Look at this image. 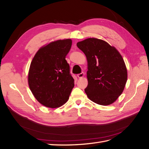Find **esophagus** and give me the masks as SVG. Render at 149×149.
Wrapping results in <instances>:
<instances>
[{
    "instance_id": "34e87169",
    "label": "esophagus",
    "mask_w": 149,
    "mask_h": 149,
    "mask_svg": "<svg viewBox=\"0 0 149 149\" xmlns=\"http://www.w3.org/2000/svg\"><path fill=\"white\" fill-rule=\"evenodd\" d=\"M84 73L82 72V73H81V74H77V77L78 78H83L84 77Z\"/></svg>"
}]
</instances>
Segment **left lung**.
<instances>
[{"mask_svg":"<svg viewBox=\"0 0 149 149\" xmlns=\"http://www.w3.org/2000/svg\"><path fill=\"white\" fill-rule=\"evenodd\" d=\"M88 62V99L99 105L115 102L123 92L127 70L122 56L115 47L102 40L90 38L77 43Z\"/></svg>","mask_w":149,"mask_h":149,"instance_id":"obj_1","label":"left lung"}]
</instances>
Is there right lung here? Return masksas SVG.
Returning <instances> with one entry per match:
<instances>
[{"label":"right lung","instance_id":"add662e5","mask_svg":"<svg viewBox=\"0 0 149 149\" xmlns=\"http://www.w3.org/2000/svg\"><path fill=\"white\" fill-rule=\"evenodd\" d=\"M71 39L50 42L38 50L31 63L28 84L35 99L44 106L56 108L67 102L74 86L65 59Z\"/></svg>","mask_w":149,"mask_h":149}]
</instances>
